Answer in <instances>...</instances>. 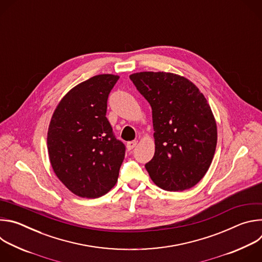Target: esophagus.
Returning a JSON list of instances; mask_svg holds the SVG:
<instances>
[{
    "label": "esophagus",
    "mask_w": 262,
    "mask_h": 262,
    "mask_svg": "<svg viewBox=\"0 0 262 262\" xmlns=\"http://www.w3.org/2000/svg\"><path fill=\"white\" fill-rule=\"evenodd\" d=\"M138 144V141H130L127 143V149L128 150H133V149L136 147V145Z\"/></svg>",
    "instance_id": "1"
}]
</instances>
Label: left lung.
<instances>
[{"label":"left lung","instance_id":"obj_1","mask_svg":"<svg viewBox=\"0 0 262 262\" xmlns=\"http://www.w3.org/2000/svg\"><path fill=\"white\" fill-rule=\"evenodd\" d=\"M129 79L152 110L156 152L146 170L163 190L193 188L207 172L217 140L206 98L174 73L145 71Z\"/></svg>","mask_w":262,"mask_h":262}]
</instances>
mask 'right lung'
Instances as JSON below:
<instances>
[{"label":"right lung","instance_id":"1","mask_svg":"<svg viewBox=\"0 0 262 262\" xmlns=\"http://www.w3.org/2000/svg\"><path fill=\"white\" fill-rule=\"evenodd\" d=\"M99 74L72 88L56 107L48 133V150L57 177L73 194L98 198L118 180L125 145L105 114L117 81Z\"/></svg>","mask_w":262,"mask_h":262}]
</instances>
